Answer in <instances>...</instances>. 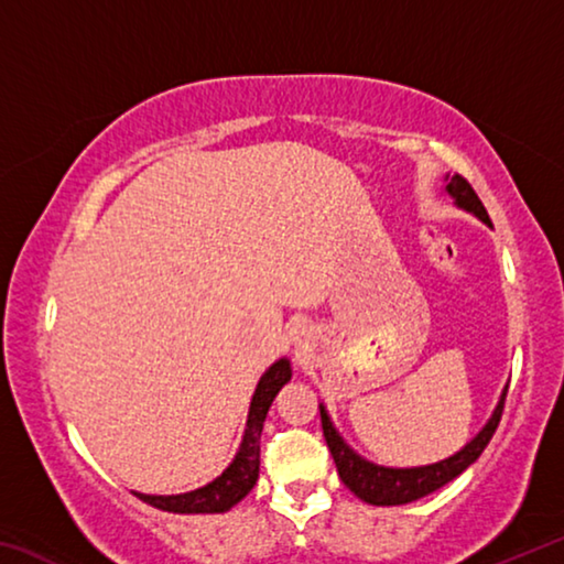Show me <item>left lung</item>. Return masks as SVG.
<instances>
[{"instance_id":"left-lung-1","label":"left lung","mask_w":564,"mask_h":564,"mask_svg":"<svg viewBox=\"0 0 564 564\" xmlns=\"http://www.w3.org/2000/svg\"><path fill=\"white\" fill-rule=\"evenodd\" d=\"M445 181H447L445 191L455 198L457 206L475 214L488 226H492L482 202L477 198L473 186L467 184L460 174L445 176ZM505 398H508V388L502 390L500 403L495 408L492 417L485 423L482 431L463 447L460 453L447 457V460L423 465V467H383V465L368 463L366 457H360L346 441H343L340 433L330 423L328 410L323 405H321V425H323V435H326L328 451L333 455V463L338 467L340 480L346 482V488L352 495H358V498L368 505H405V502L425 498V495H431L435 490H441L443 485L455 480L457 475L467 470V467L482 455V451L488 447L495 431H498L500 425Z\"/></svg>"}]
</instances>
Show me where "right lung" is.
Returning <instances> with one entry per match:
<instances>
[{"mask_svg": "<svg viewBox=\"0 0 564 564\" xmlns=\"http://www.w3.org/2000/svg\"><path fill=\"white\" fill-rule=\"evenodd\" d=\"M291 380V362L281 358L261 376L256 393L251 398V408H248L246 433L241 447L234 457V463L216 477L214 482L204 485V488L191 490L184 495H144L133 492L139 500H144L151 508H159L164 512H178V514H198V512H226L231 510L236 502H241L251 488L259 480V465H261V431L263 420L269 415V408L279 390Z\"/></svg>", "mask_w": 564, "mask_h": 564, "instance_id": "add662e5", "label": "right lung"}]
</instances>
